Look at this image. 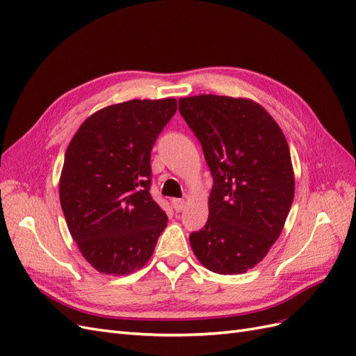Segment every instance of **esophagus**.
<instances>
[{
    "mask_svg": "<svg viewBox=\"0 0 356 356\" xmlns=\"http://www.w3.org/2000/svg\"><path fill=\"white\" fill-rule=\"evenodd\" d=\"M172 204H174V209L177 212H181L182 209L186 208V200L184 199H174V200H172Z\"/></svg>",
    "mask_w": 356,
    "mask_h": 356,
    "instance_id": "esophagus-1",
    "label": "esophagus"
}]
</instances>
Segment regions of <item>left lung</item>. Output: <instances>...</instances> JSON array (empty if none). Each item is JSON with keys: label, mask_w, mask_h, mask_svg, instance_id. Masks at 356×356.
Masks as SVG:
<instances>
[{"label": "left lung", "mask_w": 356, "mask_h": 356, "mask_svg": "<svg viewBox=\"0 0 356 356\" xmlns=\"http://www.w3.org/2000/svg\"><path fill=\"white\" fill-rule=\"evenodd\" d=\"M179 113L202 144L213 186L204 227L190 234L196 258L218 275L250 270L282 233L294 200V169L281 127L248 98L197 95Z\"/></svg>", "instance_id": "1"}]
</instances>
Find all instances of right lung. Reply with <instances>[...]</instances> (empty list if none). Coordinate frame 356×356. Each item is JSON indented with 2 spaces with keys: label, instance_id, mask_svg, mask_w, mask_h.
<instances>
[{
  "label": "right lung",
  "instance_id": "obj_1",
  "mask_svg": "<svg viewBox=\"0 0 356 356\" xmlns=\"http://www.w3.org/2000/svg\"><path fill=\"white\" fill-rule=\"evenodd\" d=\"M177 99H132L86 118L67 148L59 199L68 230L95 270L123 276L152 258L168 217L149 195V156Z\"/></svg>",
  "mask_w": 356,
  "mask_h": 356
}]
</instances>
